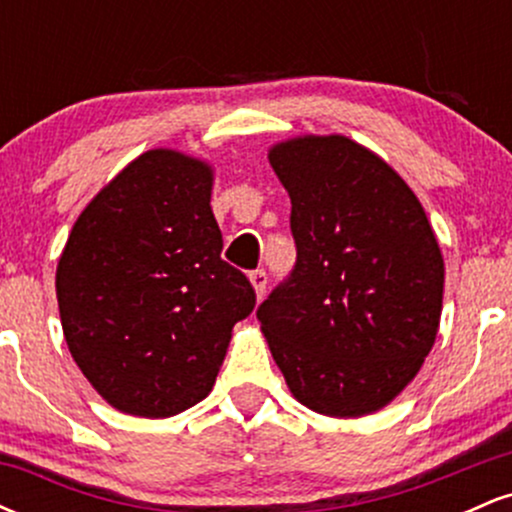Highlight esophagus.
Returning a JSON list of instances; mask_svg holds the SVG:
<instances>
[{
  "label": "esophagus",
  "mask_w": 512,
  "mask_h": 512,
  "mask_svg": "<svg viewBox=\"0 0 512 512\" xmlns=\"http://www.w3.org/2000/svg\"><path fill=\"white\" fill-rule=\"evenodd\" d=\"M250 281H252V286H255L257 298H262L264 291H267V281H269L267 272H264V269H255V272L250 274Z\"/></svg>",
  "instance_id": "34e87169"
}]
</instances>
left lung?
I'll list each match as a JSON object with an SVG mask.
<instances>
[{
    "label": "left lung",
    "mask_w": 512,
    "mask_h": 512,
    "mask_svg": "<svg viewBox=\"0 0 512 512\" xmlns=\"http://www.w3.org/2000/svg\"><path fill=\"white\" fill-rule=\"evenodd\" d=\"M269 163L291 197L296 267L257 308L298 402L337 419L390 404L436 342L445 264L411 187L342 134L289 139Z\"/></svg>",
    "instance_id": "left-lung-1"
}]
</instances>
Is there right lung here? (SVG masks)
Returning a JSON list of instances; mask_svg holds the SVG:
<instances>
[{
  "label": "right lung",
  "instance_id": "obj_1",
  "mask_svg": "<svg viewBox=\"0 0 512 512\" xmlns=\"http://www.w3.org/2000/svg\"><path fill=\"white\" fill-rule=\"evenodd\" d=\"M214 170L173 149L122 168L76 219L57 303L76 366L110 407L166 419L209 395L233 325L255 308L221 260Z\"/></svg>",
  "mask_w": 512,
  "mask_h": 512
}]
</instances>
